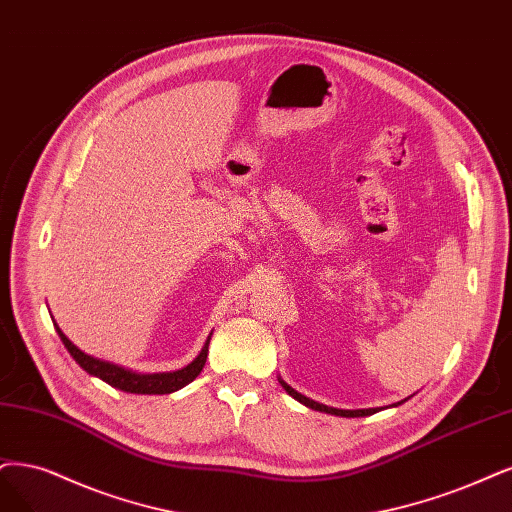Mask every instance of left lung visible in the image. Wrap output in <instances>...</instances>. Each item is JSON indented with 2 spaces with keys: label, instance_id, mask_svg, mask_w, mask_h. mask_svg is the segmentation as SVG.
<instances>
[{
  "label": "left lung",
  "instance_id": "left-lung-1",
  "mask_svg": "<svg viewBox=\"0 0 512 512\" xmlns=\"http://www.w3.org/2000/svg\"><path fill=\"white\" fill-rule=\"evenodd\" d=\"M280 386L285 388L295 401H299L301 405H306V407H310V409H314V411H323V413H331V415H342V418H365V415H371V413H375V411H380V407L377 409H335V407H327V405H323V403H316V401H312V399H308V396H304V394H299L297 390H293L287 382H282L280 380ZM407 401V399H405ZM405 401H401V403H405ZM401 403H396V405H401Z\"/></svg>",
  "mask_w": 512,
  "mask_h": 512
}]
</instances>
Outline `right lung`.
<instances>
[{
	"label": "right lung",
	"mask_w": 512,
	"mask_h": 512,
	"mask_svg": "<svg viewBox=\"0 0 512 512\" xmlns=\"http://www.w3.org/2000/svg\"><path fill=\"white\" fill-rule=\"evenodd\" d=\"M56 331H59V337L63 339L65 348L69 350V354L75 358L86 373L99 377V380L107 382L109 386L130 392V394H170L175 390H181L183 386H187L189 382H194L196 377L200 375L204 363H206V354H208V342H211V335H208L204 348L200 350V354L194 358L192 363L187 367L179 369V371H166V373H135L130 369L118 367L113 363L101 361V358H94L90 354H84L78 346H73L69 342V337L59 329V325H54Z\"/></svg>",
	"instance_id": "add662e5"
}]
</instances>
